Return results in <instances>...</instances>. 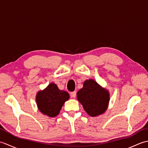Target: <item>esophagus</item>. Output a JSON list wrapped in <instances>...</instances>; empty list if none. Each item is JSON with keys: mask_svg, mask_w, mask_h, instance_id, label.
<instances>
[{"mask_svg": "<svg viewBox=\"0 0 148 148\" xmlns=\"http://www.w3.org/2000/svg\"><path fill=\"white\" fill-rule=\"evenodd\" d=\"M71 97L72 98H74V97H76V92H71Z\"/></svg>", "mask_w": 148, "mask_h": 148, "instance_id": "esophagus-1", "label": "esophagus"}]
</instances>
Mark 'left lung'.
<instances>
[{"instance_id": "8db88e82", "label": "left lung", "mask_w": 148, "mask_h": 148, "mask_svg": "<svg viewBox=\"0 0 148 148\" xmlns=\"http://www.w3.org/2000/svg\"><path fill=\"white\" fill-rule=\"evenodd\" d=\"M77 98L88 114L96 116L102 114L108 108L109 94L95 81L89 79L84 81L83 88L78 91Z\"/></svg>"}]
</instances>
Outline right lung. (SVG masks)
I'll use <instances>...</instances> for the list:
<instances>
[{"mask_svg": "<svg viewBox=\"0 0 148 148\" xmlns=\"http://www.w3.org/2000/svg\"><path fill=\"white\" fill-rule=\"evenodd\" d=\"M69 99V93L59 90L54 83L49 84L46 89L38 92L36 96L39 111L49 117L58 115L64 103Z\"/></svg>", "mask_w": 148, "mask_h": 148, "instance_id": "obj_1", "label": "right lung"}]
</instances>
